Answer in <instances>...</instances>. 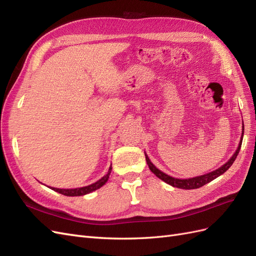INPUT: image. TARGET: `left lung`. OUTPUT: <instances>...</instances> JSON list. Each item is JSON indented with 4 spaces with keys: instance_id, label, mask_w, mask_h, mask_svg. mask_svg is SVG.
I'll list each match as a JSON object with an SVG mask.
<instances>
[{
    "instance_id": "1",
    "label": "left lung",
    "mask_w": 256,
    "mask_h": 256,
    "mask_svg": "<svg viewBox=\"0 0 256 256\" xmlns=\"http://www.w3.org/2000/svg\"><path fill=\"white\" fill-rule=\"evenodd\" d=\"M242 130H244V126H242ZM242 136H244V131H242V140H240L239 142V145H238V148L236 150V152H234L233 156H232V158L226 162V164H223L222 166H220L219 168H216V171H212L210 173H207V174H204V175H200V176H196V177H193V178H187V180H178V178H174V177H171L166 175V173L161 172L160 170H158L156 166H154L148 156L145 154V159H146V162L147 164H148L150 166V171L156 175L158 178H160L161 180H164V182L168 184L173 186V187H176V188H180V189H186V190H189V189H198L200 187H203L204 184L210 182L212 180H214V178L219 177L220 175H222L224 172H226L230 168V166L234 164V161L237 157V154H239V150H240V147H242Z\"/></svg>"
}]
</instances>
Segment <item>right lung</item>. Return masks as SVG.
Listing matches in <instances>:
<instances>
[{
	"instance_id": "1",
	"label": "right lung",
	"mask_w": 256,
	"mask_h": 256,
	"mask_svg": "<svg viewBox=\"0 0 256 256\" xmlns=\"http://www.w3.org/2000/svg\"><path fill=\"white\" fill-rule=\"evenodd\" d=\"M111 171H112V166H110L109 171H108V173L102 178H100L98 182H96L94 184H92L90 186H86V187L76 188V189H58V188H51V189L58 192V193H60V194H64V196H85V194H88V193H90L92 191L99 189L100 187H102V186L108 182V180H109V176H110Z\"/></svg>"
}]
</instances>
